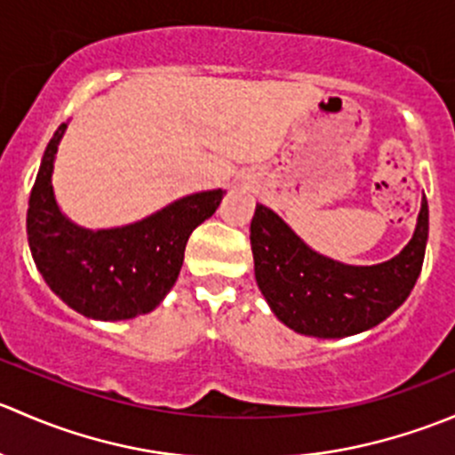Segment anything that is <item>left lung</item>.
I'll return each mask as SVG.
<instances>
[{"mask_svg": "<svg viewBox=\"0 0 455 455\" xmlns=\"http://www.w3.org/2000/svg\"><path fill=\"white\" fill-rule=\"evenodd\" d=\"M429 209L423 198L410 244L389 261L347 266L315 253L268 206L257 204L251 249L261 295L282 323L319 339L359 334L410 297L425 259Z\"/></svg>", "mask_w": 455, "mask_h": 455, "instance_id": "1", "label": "left lung"}]
</instances>
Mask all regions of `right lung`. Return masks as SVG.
<instances>
[{
    "mask_svg": "<svg viewBox=\"0 0 455 455\" xmlns=\"http://www.w3.org/2000/svg\"><path fill=\"white\" fill-rule=\"evenodd\" d=\"M66 123L45 147L28 200V244L41 277L76 313L103 321L134 319L164 299L176 283L185 246L215 213L224 191H202L121 228L90 231L59 211L52 167Z\"/></svg>",
    "mask_w": 455,
    "mask_h": 455,
    "instance_id": "right-lung-1",
    "label": "right lung"
}]
</instances>
